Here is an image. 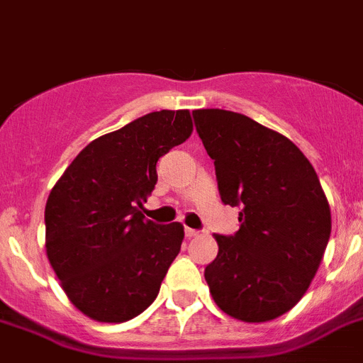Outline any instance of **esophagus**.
<instances>
[{"mask_svg": "<svg viewBox=\"0 0 363 363\" xmlns=\"http://www.w3.org/2000/svg\"><path fill=\"white\" fill-rule=\"evenodd\" d=\"M186 238H195V235H199V230L195 228H184Z\"/></svg>", "mask_w": 363, "mask_h": 363, "instance_id": "esophagus-1", "label": "esophagus"}]
</instances>
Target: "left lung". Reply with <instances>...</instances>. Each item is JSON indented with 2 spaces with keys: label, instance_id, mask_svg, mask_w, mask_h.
Wrapping results in <instances>:
<instances>
[{
  "label": "left lung",
  "instance_id": "8db88e82",
  "mask_svg": "<svg viewBox=\"0 0 363 363\" xmlns=\"http://www.w3.org/2000/svg\"><path fill=\"white\" fill-rule=\"evenodd\" d=\"M216 166L220 201L238 206L239 230L217 234L204 269L213 301L248 323L281 316L307 292L330 238V208L313 164L294 143L247 115L191 113Z\"/></svg>",
  "mask_w": 363,
  "mask_h": 363
}]
</instances>
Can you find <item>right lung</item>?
Returning <instances> with one entry per match:
<instances>
[{
	"label": "right lung",
	"mask_w": 363,
	"mask_h": 363,
	"mask_svg": "<svg viewBox=\"0 0 363 363\" xmlns=\"http://www.w3.org/2000/svg\"><path fill=\"white\" fill-rule=\"evenodd\" d=\"M190 111H153L87 144L50 190L45 248L72 305L96 321L144 313L181 252L179 223L143 216L157 160L191 135Z\"/></svg>",
	"instance_id": "obj_1"
}]
</instances>
